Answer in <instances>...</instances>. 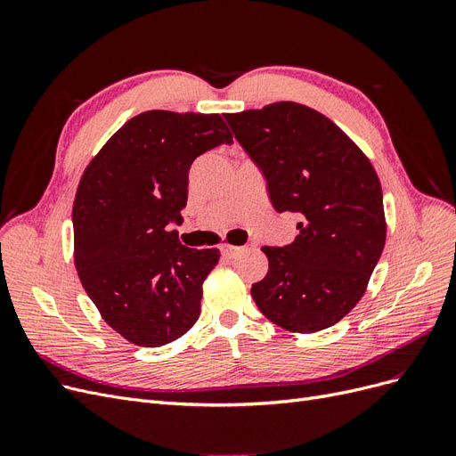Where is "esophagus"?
<instances>
[{"label": "esophagus", "mask_w": 456, "mask_h": 456, "mask_svg": "<svg viewBox=\"0 0 456 456\" xmlns=\"http://www.w3.org/2000/svg\"><path fill=\"white\" fill-rule=\"evenodd\" d=\"M243 249H245V247L230 245V243H223V245H220V253H223V256H228V258H232V256L240 255Z\"/></svg>", "instance_id": "esophagus-1"}]
</instances>
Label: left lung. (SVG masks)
I'll use <instances>...</instances> for the list:
<instances>
[{
	"label": "left lung",
	"mask_w": 456,
	"mask_h": 456,
	"mask_svg": "<svg viewBox=\"0 0 456 456\" xmlns=\"http://www.w3.org/2000/svg\"><path fill=\"white\" fill-rule=\"evenodd\" d=\"M266 178L278 213L300 216L285 247H262L266 278L251 287L258 310L293 333L340 322L363 297L382 255V188L369 158L333 121L298 102L224 114Z\"/></svg>",
	"instance_id": "1"
}]
</instances>
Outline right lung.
I'll list each match as a JSON object with an SVG mask.
<instances>
[{
	"label": "right lung",
	"instance_id": "right-lung-1",
	"mask_svg": "<svg viewBox=\"0 0 456 456\" xmlns=\"http://www.w3.org/2000/svg\"><path fill=\"white\" fill-rule=\"evenodd\" d=\"M232 144L218 114L150 110L118 129L76 191L74 260L102 320L136 346L158 348L198 322L218 249H190L181 224L190 165Z\"/></svg>",
	"mask_w": 456,
	"mask_h": 456
}]
</instances>
